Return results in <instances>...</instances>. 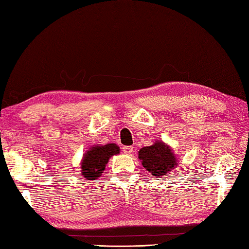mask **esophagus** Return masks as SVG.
Segmentation results:
<instances>
[{
    "label": "esophagus",
    "mask_w": 249,
    "mask_h": 249,
    "mask_svg": "<svg viewBox=\"0 0 249 249\" xmlns=\"http://www.w3.org/2000/svg\"><path fill=\"white\" fill-rule=\"evenodd\" d=\"M123 152L125 153V154L130 155L131 153L134 152V147H133V146H130V145H128V146H124V147H123Z\"/></svg>",
    "instance_id": "obj_1"
}]
</instances>
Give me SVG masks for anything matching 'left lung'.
I'll return each mask as SVG.
<instances>
[{
	"instance_id": "8db88e82",
	"label": "left lung",
	"mask_w": 249,
	"mask_h": 249,
	"mask_svg": "<svg viewBox=\"0 0 249 249\" xmlns=\"http://www.w3.org/2000/svg\"><path fill=\"white\" fill-rule=\"evenodd\" d=\"M138 158L151 176L160 178L171 172L178 165L179 160L172 149L161 140H156L150 146H144L138 152Z\"/></svg>"
}]
</instances>
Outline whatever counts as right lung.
<instances>
[{"mask_svg": "<svg viewBox=\"0 0 249 249\" xmlns=\"http://www.w3.org/2000/svg\"><path fill=\"white\" fill-rule=\"evenodd\" d=\"M118 154H120V147L115 143L89 146L83 154L80 162L82 177L92 181L99 178L104 173L110 158Z\"/></svg>", "mask_w": 249, "mask_h": 249, "instance_id": "obj_1", "label": "right lung"}]
</instances>
